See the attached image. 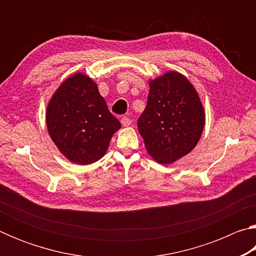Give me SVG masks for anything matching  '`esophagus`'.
Returning a JSON list of instances; mask_svg holds the SVG:
<instances>
[{"label":"esophagus","instance_id":"34e87169","mask_svg":"<svg viewBox=\"0 0 256 256\" xmlns=\"http://www.w3.org/2000/svg\"><path fill=\"white\" fill-rule=\"evenodd\" d=\"M120 123H122L123 126H130V125L132 124V120L128 118V116H123V118H120Z\"/></svg>","mask_w":256,"mask_h":256}]
</instances>
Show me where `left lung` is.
I'll use <instances>...</instances> for the list:
<instances>
[{
  "mask_svg": "<svg viewBox=\"0 0 256 256\" xmlns=\"http://www.w3.org/2000/svg\"><path fill=\"white\" fill-rule=\"evenodd\" d=\"M149 86L138 128L151 157L170 164L196 148L204 128V110L192 84L178 72H167Z\"/></svg>",
  "mask_w": 256,
  "mask_h": 256,
  "instance_id": "1",
  "label": "left lung"
}]
</instances>
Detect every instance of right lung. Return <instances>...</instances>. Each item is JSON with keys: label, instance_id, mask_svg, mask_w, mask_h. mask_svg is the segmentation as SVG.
I'll use <instances>...</instances> for the list:
<instances>
[{"label": "right lung", "instance_id": "add662e5", "mask_svg": "<svg viewBox=\"0 0 256 256\" xmlns=\"http://www.w3.org/2000/svg\"><path fill=\"white\" fill-rule=\"evenodd\" d=\"M46 123L58 150L72 162L100 159L120 128L89 76L76 73L63 82L47 106Z\"/></svg>", "mask_w": 256, "mask_h": 256}]
</instances>
